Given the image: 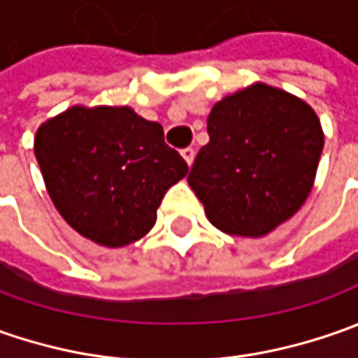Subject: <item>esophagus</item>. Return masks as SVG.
Instances as JSON below:
<instances>
[{"label": "esophagus", "mask_w": 358, "mask_h": 358, "mask_svg": "<svg viewBox=\"0 0 358 358\" xmlns=\"http://www.w3.org/2000/svg\"><path fill=\"white\" fill-rule=\"evenodd\" d=\"M181 155L187 161V165H193V159H195V149L193 147H185L183 151H181Z\"/></svg>", "instance_id": "obj_1"}]
</instances>
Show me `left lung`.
Returning a JSON list of instances; mask_svg holds the SVG:
<instances>
[{
  "instance_id": "1",
  "label": "left lung",
  "mask_w": 358,
  "mask_h": 358,
  "mask_svg": "<svg viewBox=\"0 0 358 358\" xmlns=\"http://www.w3.org/2000/svg\"><path fill=\"white\" fill-rule=\"evenodd\" d=\"M207 133L187 181L217 229L263 237L309 197L323 129L299 97L257 83L215 105Z\"/></svg>"
}]
</instances>
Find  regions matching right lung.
Segmentation results:
<instances>
[{"label":"right lung","mask_w":358,"mask_h":358,"mask_svg":"<svg viewBox=\"0 0 358 358\" xmlns=\"http://www.w3.org/2000/svg\"><path fill=\"white\" fill-rule=\"evenodd\" d=\"M35 157L55 209L103 247L141 239L161 199L189 171L163 127L131 107H71L35 135Z\"/></svg>","instance_id":"1"}]
</instances>
